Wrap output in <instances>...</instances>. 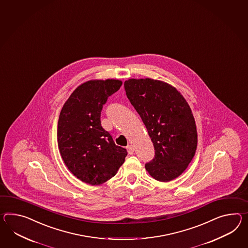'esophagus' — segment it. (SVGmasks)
<instances>
[{
    "mask_svg": "<svg viewBox=\"0 0 248 248\" xmlns=\"http://www.w3.org/2000/svg\"><path fill=\"white\" fill-rule=\"evenodd\" d=\"M127 151H128V153L130 154V155H132L133 154V152H134V148H133V145H128L126 147Z\"/></svg>",
    "mask_w": 248,
    "mask_h": 248,
    "instance_id": "obj_1",
    "label": "esophagus"
}]
</instances>
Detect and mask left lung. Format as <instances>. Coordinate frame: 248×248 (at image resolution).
<instances>
[{
  "instance_id": "obj_1",
  "label": "left lung",
  "mask_w": 248,
  "mask_h": 248,
  "mask_svg": "<svg viewBox=\"0 0 248 248\" xmlns=\"http://www.w3.org/2000/svg\"><path fill=\"white\" fill-rule=\"evenodd\" d=\"M124 90L154 146L155 156L146 170L157 181L178 177L197 148L195 121L186 100L175 87L149 78L125 80Z\"/></svg>"
}]
</instances>
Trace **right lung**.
I'll return each mask as SVG.
<instances>
[{
  "instance_id": "1",
  "label": "right lung",
  "mask_w": 248,
  "mask_h": 248,
  "mask_svg": "<svg viewBox=\"0 0 248 248\" xmlns=\"http://www.w3.org/2000/svg\"><path fill=\"white\" fill-rule=\"evenodd\" d=\"M119 79H94L73 91L61 110L57 142L68 169L78 179L98 186L116 174L127 151L101 126L103 105L122 86Z\"/></svg>"
}]
</instances>
